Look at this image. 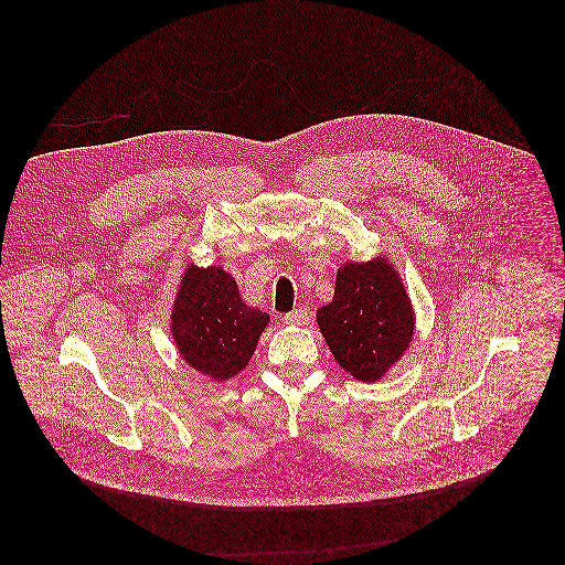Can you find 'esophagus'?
I'll return each mask as SVG.
<instances>
[{
    "mask_svg": "<svg viewBox=\"0 0 565 565\" xmlns=\"http://www.w3.org/2000/svg\"><path fill=\"white\" fill-rule=\"evenodd\" d=\"M309 318H311L309 311L296 309V311H291V313L285 316V323H289V326H305V323L309 322Z\"/></svg>",
    "mask_w": 565,
    "mask_h": 565,
    "instance_id": "obj_1",
    "label": "esophagus"
}]
</instances>
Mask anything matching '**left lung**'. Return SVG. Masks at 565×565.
I'll return each instance as SVG.
<instances>
[{
  "instance_id": "obj_1",
  "label": "left lung",
  "mask_w": 565,
  "mask_h": 565,
  "mask_svg": "<svg viewBox=\"0 0 565 565\" xmlns=\"http://www.w3.org/2000/svg\"><path fill=\"white\" fill-rule=\"evenodd\" d=\"M318 326L339 367L361 383H376L408 350L415 311L401 274L385 256L345 260L332 300L318 309Z\"/></svg>"
}]
</instances>
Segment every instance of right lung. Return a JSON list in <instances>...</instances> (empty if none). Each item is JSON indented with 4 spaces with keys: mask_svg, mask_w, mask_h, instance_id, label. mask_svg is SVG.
<instances>
[{
    "mask_svg": "<svg viewBox=\"0 0 565 565\" xmlns=\"http://www.w3.org/2000/svg\"><path fill=\"white\" fill-rule=\"evenodd\" d=\"M169 328L180 359L211 381L226 383L249 363L269 316L247 307L237 280L220 265H186Z\"/></svg>",
    "mask_w": 565,
    "mask_h": 565,
    "instance_id": "1",
    "label": "right lung"
}]
</instances>
